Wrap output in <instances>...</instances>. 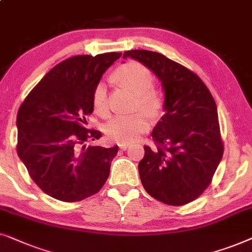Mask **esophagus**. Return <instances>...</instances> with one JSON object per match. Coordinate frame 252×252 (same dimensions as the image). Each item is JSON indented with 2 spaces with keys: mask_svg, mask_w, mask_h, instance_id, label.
Instances as JSON below:
<instances>
[{
  "mask_svg": "<svg viewBox=\"0 0 252 252\" xmlns=\"http://www.w3.org/2000/svg\"><path fill=\"white\" fill-rule=\"evenodd\" d=\"M119 147L121 148L122 151H126V148L129 147V144H127V143H122V144H120V145H119Z\"/></svg>",
  "mask_w": 252,
  "mask_h": 252,
  "instance_id": "obj_1",
  "label": "esophagus"
}]
</instances>
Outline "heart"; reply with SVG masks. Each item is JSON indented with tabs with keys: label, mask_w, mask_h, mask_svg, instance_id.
<instances>
[{
	"label": "heart",
	"mask_w": 252,
	"mask_h": 252,
	"mask_svg": "<svg viewBox=\"0 0 252 252\" xmlns=\"http://www.w3.org/2000/svg\"><path fill=\"white\" fill-rule=\"evenodd\" d=\"M114 79L136 94V108L143 109L148 115L155 116L161 107V97L158 91L151 89L153 75L151 70L137 62H129L120 66L114 73ZM92 106L100 116L108 114L107 88L102 82L98 83L92 94ZM150 127V120L144 113L118 114L105 126V133L109 139L118 143H130L137 139Z\"/></svg>",
	"instance_id": "heart-1"
}]
</instances>
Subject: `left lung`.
Returning a JSON list of instances; mask_svg holds the SVG:
<instances>
[{"label":"left lung","instance_id":"1","mask_svg":"<svg viewBox=\"0 0 252 252\" xmlns=\"http://www.w3.org/2000/svg\"><path fill=\"white\" fill-rule=\"evenodd\" d=\"M126 58L151 69L164 92V115L152 132L157 147L145 146L138 165L141 184L163 203H189L211 183L224 153L216 102L196 74L158 52L129 50Z\"/></svg>","mask_w":252,"mask_h":252}]
</instances>
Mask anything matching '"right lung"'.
<instances>
[{"label": "right lung", "mask_w": 252, "mask_h": 252, "mask_svg": "<svg viewBox=\"0 0 252 252\" xmlns=\"http://www.w3.org/2000/svg\"><path fill=\"white\" fill-rule=\"evenodd\" d=\"M122 54L75 56L45 74L17 115L18 157L31 178L51 197L76 202L100 190L119 147L87 145L101 137L89 130L92 94L105 70Z\"/></svg>", "instance_id": "right-lung-1"}]
</instances>
